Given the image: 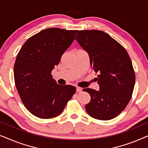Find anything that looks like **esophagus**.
<instances>
[{
	"label": "esophagus",
	"instance_id": "esophagus-1",
	"mask_svg": "<svg viewBox=\"0 0 148 148\" xmlns=\"http://www.w3.org/2000/svg\"><path fill=\"white\" fill-rule=\"evenodd\" d=\"M76 90H77V92L80 93V92H82V88H79V87H77V88H76Z\"/></svg>",
	"mask_w": 148,
	"mask_h": 148
}]
</instances>
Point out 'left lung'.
Listing matches in <instances>:
<instances>
[{
  "label": "left lung",
  "mask_w": 148,
  "mask_h": 148,
  "mask_svg": "<svg viewBox=\"0 0 148 148\" xmlns=\"http://www.w3.org/2000/svg\"><path fill=\"white\" fill-rule=\"evenodd\" d=\"M88 52L91 66L98 73L100 90L84 89L91 100L86 105L88 114L98 120L115 118L126 108L134 89L132 62L123 46L99 30H81L75 38Z\"/></svg>",
  "instance_id": "left-lung-1"
}]
</instances>
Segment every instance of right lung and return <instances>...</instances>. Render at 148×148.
I'll use <instances>...</instances> for the list:
<instances>
[{
  "label": "right lung",
  "mask_w": 148,
  "mask_h": 148,
  "mask_svg": "<svg viewBox=\"0 0 148 148\" xmlns=\"http://www.w3.org/2000/svg\"><path fill=\"white\" fill-rule=\"evenodd\" d=\"M77 30L48 28L30 37L16 58L15 84L29 112L40 119L59 115L76 92L75 87L60 86L51 72L73 42Z\"/></svg>",
  "instance_id": "1"
}]
</instances>
